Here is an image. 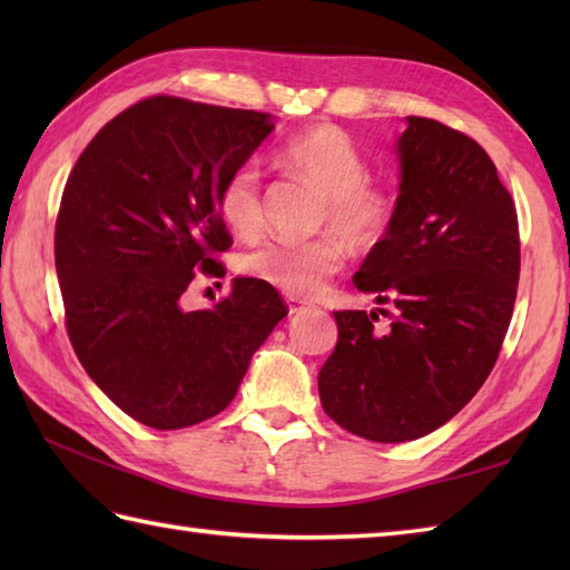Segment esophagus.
Listing matches in <instances>:
<instances>
[{
  "instance_id": "1",
  "label": "esophagus",
  "mask_w": 570,
  "mask_h": 570,
  "mask_svg": "<svg viewBox=\"0 0 570 570\" xmlns=\"http://www.w3.org/2000/svg\"><path fill=\"white\" fill-rule=\"evenodd\" d=\"M308 311H311V306H306L304 301L288 298V313H292V316H304V313H308Z\"/></svg>"
}]
</instances>
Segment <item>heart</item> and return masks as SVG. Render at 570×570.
I'll list each match as a JSON object with an SVG mask.
<instances>
[{
  "mask_svg": "<svg viewBox=\"0 0 570 570\" xmlns=\"http://www.w3.org/2000/svg\"><path fill=\"white\" fill-rule=\"evenodd\" d=\"M282 161L304 174L323 193V215L333 233L350 247L372 249L392 225L394 203L382 188L370 186V166L343 129L333 125L308 129L286 141ZM259 168L245 161L229 171L217 188V213L239 237L262 229ZM242 272L262 278L292 296H316L343 266V247L333 237L311 242L266 239L242 254Z\"/></svg>",
  "mask_w": 570,
  "mask_h": 570,
  "instance_id": "heart-1",
  "label": "heart"
}]
</instances>
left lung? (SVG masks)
Returning <instances> with one entry per match:
<instances>
[{
	"mask_svg": "<svg viewBox=\"0 0 570 570\" xmlns=\"http://www.w3.org/2000/svg\"><path fill=\"white\" fill-rule=\"evenodd\" d=\"M394 151L392 225L353 276L380 308L333 313L337 345L318 372L325 414L377 443L421 439L478 394L519 284L514 200L488 151L426 117H406Z\"/></svg>",
	"mask_w": 570,
	"mask_h": 570,
	"instance_id": "8db88e82",
	"label": "left lung"
}]
</instances>
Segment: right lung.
I'll list each match as a JSON object with an SVG mask.
<instances>
[{
  "label": "right lung",
  "mask_w": 570,
  "mask_h": 570,
  "mask_svg": "<svg viewBox=\"0 0 570 570\" xmlns=\"http://www.w3.org/2000/svg\"><path fill=\"white\" fill-rule=\"evenodd\" d=\"M266 112L156 98L107 122L72 166L56 220V272L72 350L144 426L174 431L233 402L288 308L262 278H235L208 311L180 296L217 276L233 237L217 188L272 135Z\"/></svg>",
  "instance_id": "right-lung-1"
}]
</instances>
